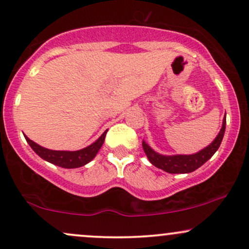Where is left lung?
<instances>
[{
  "label": "left lung",
  "mask_w": 249,
  "mask_h": 249,
  "mask_svg": "<svg viewBox=\"0 0 249 249\" xmlns=\"http://www.w3.org/2000/svg\"><path fill=\"white\" fill-rule=\"evenodd\" d=\"M225 129L226 116L223 117L222 127L214 141L209 146L203 148L200 152H197L196 154L161 155L159 153H156L155 150H153L144 141H142V147H143V150L146 153L148 160L150 161V163L154 164L155 167H158V168L164 170L167 173H170V174H186V173H192L194 170H196L214 155V153L219 149L220 144H221L223 135H225Z\"/></svg>",
  "instance_id": "obj_1"
}]
</instances>
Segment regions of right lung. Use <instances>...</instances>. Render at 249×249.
<instances>
[{"instance_id":"1","label":"right lung","mask_w":249,"mask_h":249,"mask_svg":"<svg viewBox=\"0 0 249 249\" xmlns=\"http://www.w3.org/2000/svg\"><path fill=\"white\" fill-rule=\"evenodd\" d=\"M106 134H107V130L94 143H91L90 146L80 150H75V152L47 149V148L35 143L28 136L24 135V138H26L29 146L32 147V149L43 160L48 161L50 163L55 164V166L62 167V168H79V167L87 164L88 162H90L96 156L97 152H99L100 148L102 147L103 142H105Z\"/></svg>"}]
</instances>
